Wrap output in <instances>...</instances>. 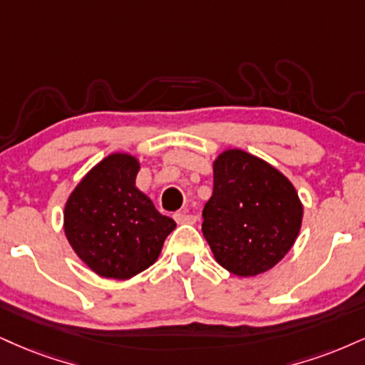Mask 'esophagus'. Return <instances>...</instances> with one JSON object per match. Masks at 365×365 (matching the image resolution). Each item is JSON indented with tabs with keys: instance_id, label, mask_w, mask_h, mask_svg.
Masks as SVG:
<instances>
[{
	"instance_id": "obj_1",
	"label": "esophagus",
	"mask_w": 365,
	"mask_h": 365,
	"mask_svg": "<svg viewBox=\"0 0 365 365\" xmlns=\"http://www.w3.org/2000/svg\"><path fill=\"white\" fill-rule=\"evenodd\" d=\"M175 221L178 222V225H194L197 221L195 216H192V214H187V212H177L175 214Z\"/></svg>"
}]
</instances>
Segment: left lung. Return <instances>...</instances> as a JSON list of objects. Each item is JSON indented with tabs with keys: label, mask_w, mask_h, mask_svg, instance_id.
<instances>
[{
	"label": "left lung",
	"mask_w": 365,
	"mask_h": 365,
	"mask_svg": "<svg viewBox=\"0 0 365 365\" xmlns=\"http://www.w3.org/2000/svg\"><path fill=\"white\" fill-rule=\"evenodd\" d=\"M202 217V232L219 265L255 277L292 248L302 204L277 168L243 149H226L214 161V190Z\"/></svg>",
	"instance_id": "left-lung-1"
}]
</instances>
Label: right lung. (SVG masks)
<instances>
[{
	"instance_id": "1",
	"label": "right lung",
	"mask_w": 365,
	"mask_h": 365,
	"mask_svg": "<svg viewBox=\"0 0 365 365\" xmlns=\"http://www.w3.org/2000/svg\"><path fill=\"white\" fill-rule=\"evenodd\" d=\"M138 158L112 153L74 187L64 207V232L95 274L125 280L151 267L177 227L135 187Z\"/></svg>"
}]
</instances>
